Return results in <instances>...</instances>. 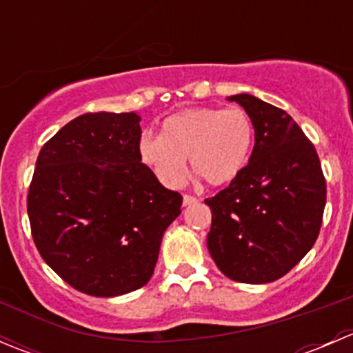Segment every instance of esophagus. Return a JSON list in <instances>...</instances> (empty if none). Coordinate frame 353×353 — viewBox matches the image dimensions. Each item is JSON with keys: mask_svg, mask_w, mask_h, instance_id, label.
Here are the masks:
<instances>
[{"mask_svg": "<svg viewBox=\"0 0 353 353\" xmlns=\"http://www.w3.org/2000/svg\"><path fill=\"white\" fill-rule=\"evenodd\" d=\"M193 203H198V198L191 196V194H184V196H183V205L184 206H190V205H193Z\"/></svg>", "mask_w": 353, "mask_h": 353, "instance_id": "1", "label": "esophagus"}]
</instances>
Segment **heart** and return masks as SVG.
I'll list each match as a JSON object with an SVG mask.
<instances>
[{
	"label": "heart",
	"mask_w": 353,
	"mask_h": 353,
	"mask_svg": "<svg viewBox=\"0 0 353 353\" xmlns=\"http://www.w3.org/2000/svg\"><path fill=\"white\" fill-rule=\"evenodd\" d=\"M254 145V124L244 109L193 108L167 117L162 137L145 133L138 154L165 186L177 188L194 172L210 186H225L241 176Z\"/></svg>",
	"instance_id": "1"
}]
</instances>
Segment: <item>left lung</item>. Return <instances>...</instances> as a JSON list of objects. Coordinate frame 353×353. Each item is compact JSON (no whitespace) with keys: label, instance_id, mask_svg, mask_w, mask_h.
<instances>
[{"label":"left lung","instance_id":"1","mask_svg":"<svg viewBox=\"0 0 353 353\" xmlns=\"http://www.w3.org/2000/svg\"><path fill=\"white\" fill-rule=\"evenodd\" d=\"M227 101L252 119L254 148L241 176L205 199L212 210L206 245L234 282H275L318 239L326 181L314 145L285 110L249 94Z\"/></svg>","mask_w":353,"mask_h":353}]
</instances>
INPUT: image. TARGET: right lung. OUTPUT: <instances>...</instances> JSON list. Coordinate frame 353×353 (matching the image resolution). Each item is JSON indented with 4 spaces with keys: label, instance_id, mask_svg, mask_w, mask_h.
<instances>
[{
    "label": "right lung",
    "instance_id": "right-lung-1",
    "mask_svg": "<svg viewBox=\"0 0 353 353\" xmlns=\"http://www.w3.org/2000/svg\"><path fill=\"white\" fill-rule=\"evenodd\" d=\"M137 112H88L63 126L35 162L27 196L34 243L71 287L117 297L147 285L183 196L141 162Z\"/></svg>",
    "mask_w": 353,
    "mask_h": 353
}]
</instances>
